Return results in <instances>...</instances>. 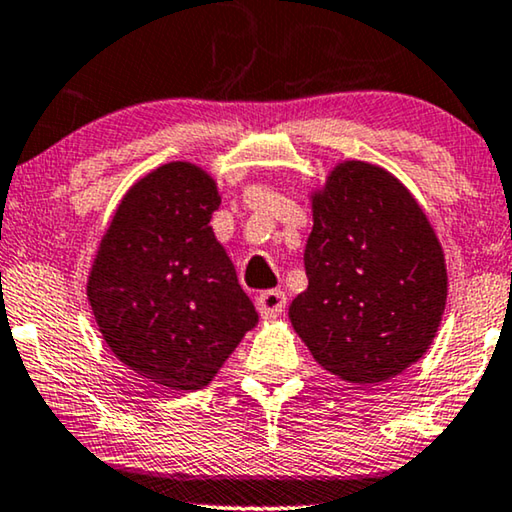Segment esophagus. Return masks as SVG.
<instances>
[{
	"mask_svg": "<svg viewBox=\"0 0 512 512\" xmlns=\"http://www.w3.org/2000/svg\"><path fill=\"white\" fill-rule=\"evenodd\" d=\"M256 307L263 319H277L286 310V293L284 291H263L256 298Z\"/></svg>",
	"mask_w": 512,
	"mask_h": 512,
	"instance_id": "esophagus-1",
	"label": "esophagus"
}]
</instances>
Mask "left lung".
<instances>
[{
    "instance_id": "1",
    "label": "left lung",
    "mask_w": 512,
    "mask_h": 512,
    "mask_svg": "<svg viewBox=\"0 0 512 512\" xmlns=\"http://www.w3.org/2000/svg\"><path fill=\"white\" fill-rule=\"evenodd\" d=\"M312 221L293 331L340 380L401 375L431 347L445 312V254L429 216L384 167L342 160L312 193Z\"/></svg>"
}]
</instances>
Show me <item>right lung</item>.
<instances>
[{"label": "right lung", "instance_id": "right-lung-1", "mask_svg": "<svg viewBox=\"0 0 512 512\" xmlns=\"http://www.w3.org/2000/svg\"><path fill=\"white\" fill-rule=\"evenodd\" d=\"M212 174L174 160L123 195L88 275V303L118 361L160 387H207L258 324L216 240Z\"/></svg>", "mask_w": 512, "mask_h": 512}]
</instances>
